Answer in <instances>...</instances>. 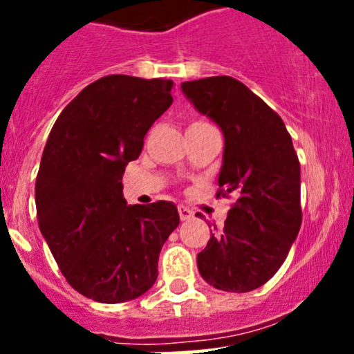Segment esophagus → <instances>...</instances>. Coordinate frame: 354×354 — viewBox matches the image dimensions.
<instances>
[{
	"label": "esophagus",
	"mask_w": 354,
	"mask_h": 354,
	"mask_svg": "<svg viewBox=\"0 0 354 354\" xmlns=\"http://www.w3.org/2000/svg\"><path fill=\"white\" fill-rule=\"evenodd\" d=\"M178 212H180L181 221H188V219H192V217H194V210L188 209V207H185V205L178 207Z\"/></svg>",
	"instance_id": "esophagus-1"
}]
</instances>
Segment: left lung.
I'll return each mask as SVG.
<instances>
[{"instance_id":"8db88e82","label":"left lung","mask_w":354,"mask_h":354,"mask_svg":"<svg viewBox=\"0 0 354 354\" xmlns=\"http://www.w3.org/2000/svg\"><path fill=\"white\" fill-rule=\"evenodd\" d=\"M181 91L223 130L217 197H234L224 227L197 255L198 272L221 291H253L279 270L301 226L291 135L279 114L236 78L183 82Z\"/></svg>"}]
</instances>
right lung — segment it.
Instances as JSON below:
<instances>
[{"label":"right lung","instance_id":"right-lung-1","mask_svg":"<svg viewBox=\"0 0 354 354\" xmlns=\"http://www.w3.org/2000/svg\"><path fill=\"white\" fill-rule=\"evenodd\" d=\"M173 80L108 75L56 120L35 180L39 230L71 288L99 303L154 286L164 241L180 224L173 202L127 205L124 167L173 104Z\"/></svg>","mask_w":354,"mask_h":354}]
</instances>
